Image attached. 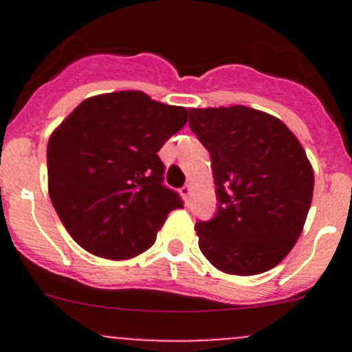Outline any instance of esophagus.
I'll return each instance as SVG.
<instances>
[{"label":"esophagus","instance_id":"34e87169","mask_svg":"<svg viewBox=\"0 0 352 352\" xmlns=\"http://www.w3.org/2000/svg\"><path fill=\"white\" fill-rule=\"evenodd\" d=\"M180 194H182L184 201H186V202H189V199H190V194H192V187H190V186H184L182 189H180Z\"/></svg>","mask_w":352,"mask_h":352}]
</instances>
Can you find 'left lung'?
Returning a JSON list of instances; mask_svg holds the SVG:
<instances>
[{
	"label": "left lung",
	"instance_id": "8db88e82",
	"mask_svg": "<svg viewBox=\"0 0 352 352\" xmlns=\"http://www.w3.org/2000/svg\"><path fill=\"white\" fill-rule=\"evenodd\" d=\"M211 155L218 211L199 221V248L219 271L255 276L276 267L303 232L314 168L278 117L243 105L189 110Z\"/></svg>",
	"mask_w": 352,
	"mask_h": 352
}]
</instances>
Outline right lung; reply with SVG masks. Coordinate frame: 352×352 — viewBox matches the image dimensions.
Masks as SVG:
<instances>
[{
  "label": "right lung",
  "mask_w": 352,
  "mask_h": 352,
  "mask_svg": "<svg viewBox=\"0 0 352 352\" xmlns=\"http://www.w3.org/2000/svg\"><path fill=\"white\" fill-rule=\"evenodd\" d=\"M187 109L136 90L81 102L47 144L49 196L73 240L97 257L124 261L155 243L173 209L160 148L187 122Z\"/></svg>",
  "instance_id": "right-lung-1"
}]
</instances>
